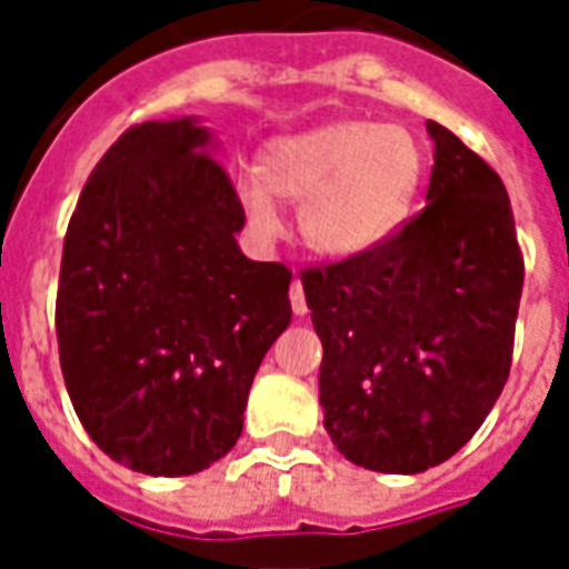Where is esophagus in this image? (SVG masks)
Here are the masks:
<instances>
[{
  "mask_svg": "<svg viewBox=\"0 0 569 569\" xmlns=\"http://www.w3.org/2000/svg\"><path fill=\"white\" fill-rule=\"evenodd\" d=\"M289 301H292V310H296L298 317H305V313H308V301H305L301 280H292V286H289Z\"/></svg>",
  "mask_w": 569,
  "mask_h": 569,
  "instance_id": "34e87169",
  "label": "esophagus"
}]
</instances>
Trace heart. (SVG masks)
<instances>
[{"label":"heart","instance_id":"obj_1","mask_svg":"<svg viewBox=\"0 0 569 569\" xmlns=\"http://www.w3.org/2000/svg\"><path fill=\"white\" fill-rule=\"evenodd\" d=\"M423 170V146L402 124L338 121L268 142L259 176L237 182V200L259 237L283 231L277 198L298 203L305 243L329 259H353L406 224Z\"/></svg>","mask_w":569,"mask_h":569}]
</instances>
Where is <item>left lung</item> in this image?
Returning <instances> with one entry per match:
<instances>
[{"label":"left lung","instance_id":"8db88e82","mask_svg":"<svg viewBox=\"0 0 569 569\" xmlns=\"http://www.w3.org/2000/svg\"><path fill=\"white\" fill-rule=\"evenodd\" d=\"M427 207L366 256L308 264L322 423L350 463L411 476L485 423L512 369L525 256L506 186L451 130Z\"/></svg>","mask_w":569,"mask_h":569}]
</instances>
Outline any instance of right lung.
I'll use <instances>...</instances> for the list:
<instances>
[{"mask_svg": "<svg viewBox=\"0 0 569 569\" xmlns=\"http://www.w3.org/2000/svg\"><path fill=\"white\" fill-rule=\"evenodd\" d=\"M194 118L128 128L63 237L57 347L100 451L142 476H194L234 448L252 378L289 320L292 271L249 261L231 176Z\"/></svg>", "mask_w": 569, "mask_h": 569, "instance_id": "1", "label": "right lung"}]
</instances>
